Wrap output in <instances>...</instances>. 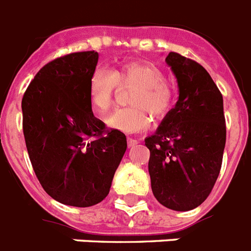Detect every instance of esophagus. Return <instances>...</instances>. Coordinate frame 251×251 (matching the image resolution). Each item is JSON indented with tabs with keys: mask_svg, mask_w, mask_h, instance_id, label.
Masks as SVG:
<instances>
[{
	"mask_svg": "<svg viewBox=\"0 0 251 251\" xmlns=\"http://www.w3.org/2000/svg\"><path fill=\"white\" fill-rule=\"evenodd\" d=\"M138 144V140H136V138H132L129 137L128 138V146H135Z\"/></svg>",
	"mask_w": 251,
	"mask_h": 251,
	"instance_id": "esophagus-1",
	"label": "esophagus"
}]
</instances>
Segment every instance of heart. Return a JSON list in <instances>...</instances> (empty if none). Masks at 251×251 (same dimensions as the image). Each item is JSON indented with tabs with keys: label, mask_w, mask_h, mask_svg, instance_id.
Masks as SVG:
<instances>
[{
	"label": "heart",
	"mask_w": 251,
	"mask_h": 251,
	"mask_svg": "<svg viewBox=\"0 0 251 251\" xmlns=\"http://www.w3.org/2000/svg\"><path fill=\"white\" fill-rule=\"evenodd\" d=\"M119 83L138 85L131 101L135 106L114 111L106 120L110 128L124 133H137L149 127L148 109L155 118H163L171 109L172 94L163 71L148 62H127L115 71L100 66L92 72L89 98L98 114L103 115L111 109Z\"/></svg>",
	"instance_id": "b5f03b06"
}]
</instances>
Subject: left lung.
I'll return each mask as SVG.
<instances>
[{
    "label": "left lung",
    "instance_id": "obj_1",
    "mask_svg": "<svg viewBox=\"0 0 251 251\" xmlns=\"http://www.w3.org/2000/svg\"><path fill=\"white\" fill-rule=\"evenodd\" d=\"M179 100L145 138L150 150L149 175L157 201L175 211L198 207L219 176L226 146L223 96L196 61L168 54Z\"/></svg>",
    "mask_w": 251,
    "mask_h": 251
}]
</instances>
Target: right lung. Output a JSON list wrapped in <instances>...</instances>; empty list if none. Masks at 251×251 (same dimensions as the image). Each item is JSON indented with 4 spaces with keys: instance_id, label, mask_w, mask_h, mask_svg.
Listing matches in <instances>:
<instances>
[{
    "instance_id": "add662e5",
    "label": "right lung",
    "mask_w": 251,
    "mask_h": 251,
    "mask_svg": "<svg viewBox=\"0 0 251 251\" xmlns=\"http://www.w3.org/2000/svg\"><path fill=\"white\" fill-rule=\"evenodd\" d=\"M97 51L67 54L36 74L22 100L28 155L46 193L89 207L109 194L127 150L123 132L106 129L92 111L89 79Z\"/></svg>"
}]
</instances>
